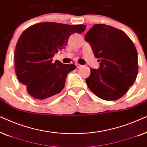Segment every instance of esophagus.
<instances>
[{
    "mask_svg": "<svg viewBox=\"0 0 147 147\" xmlns=\"http://www.w3.org/2000/svg\"><path fill=\"white\" fill-rule=\"evenodd\" d=\"M76 67H77L78 68H80V67H83V65H81V64H80V63H76Z\"/></svg>",
    "mask_w": 147,
    "mask_h": 147,
    "instance_id": "1",
    "label": "esophagus"
}]
</instances>
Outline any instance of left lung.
<instances>
[{"label":"left lung","mask_w":147,"mask_h":147,"mask_svg":"<svg viewBox=\"0 0 147 147\" xmlns=\"http://www.w3.org/2000/svg\"><path fill=\"white\" fill-rule=\"evenodd\" d=\"M98 69H90L88 87L104 100H116L126 93L138 74V54L134 43L124 31L105 24L94 25L85 35Z\"/></svg>","instance_id":"obj_1"}]
</instances>
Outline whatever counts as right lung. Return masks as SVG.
<instances>
[{"label": "right lung", "mask_w": 147, "mask_h": 147, "mask_svg": "<svg viewBox=\"0 0 147 147\" xmlns=\"http://www.w3.org/2000/svg\"><path fill=\"white\" fill-rule=\"evenodd\" d=\"M84 25H71L45 22L33 25L20 36L15 51V69L19 81L29 95L45 101L61 92L74 64H63L52 58L65 48L73 33H81Z\"/></svg>", "instance_id": "add662e5"}]
</instances>
